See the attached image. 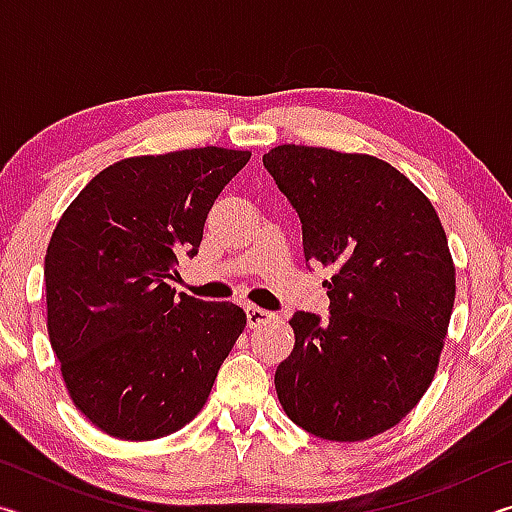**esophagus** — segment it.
<instances>
[{
  "label": "esophagus",
  "instance_id": "obj_1",
  "mask_svg": "<svg viewBox=\"0 0 512 512\" xmlns=\"http://www.w3.org/2000/svg\"><path fill=\"white\" fill-rule=\"evenodd\" d=\"M271 318H275V314H271V311L259 309V307H255V305H248V307H246L248 327H259V325L268 323V320H271Z\"/></svg>",
  "mask_w": 512,
  "mask_h": 512
}]
</instances>
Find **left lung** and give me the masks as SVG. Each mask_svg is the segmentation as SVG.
<instances>
[{"label":"left lung","mask_w":512,"mask_h":512,"mask_svg":"<svg viewBox=\"0 0 512 512\" xmlns=\"http://www.w3.org/2000/svg\"><path fill=\"white\" fill-rule=\"evenodd\" d=\"M264 167L302 223L305 262L332 268L329 320L298 311L275 370L289 418L357 443L395 427L436 375L456 296L447 235L427 196L363 153L282 144Z\"/></svg>","instance_id":"1"}]
</instances>
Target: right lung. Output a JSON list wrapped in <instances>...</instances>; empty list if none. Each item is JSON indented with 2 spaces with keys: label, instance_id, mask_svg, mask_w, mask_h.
Segmentation results:
<instances>
[{
  "label": "right lung",
  "instance_id": "1",
  "mask_svg": "<svg viewBox=\"0 0 512 512\" xmlns=\"http://www.w3.org/2000/svg\"><path fill=\"white\" fill-rule=\"evenodd\" d=\"M248 160L221 146L126 158L60 216L45 255L49 341L74 406L108 436L183 429L244 332V309L176 296L169 280Z\"/></svg>",
  "mask_w": 512,
  "mask_h": 512
}]
</instances>
